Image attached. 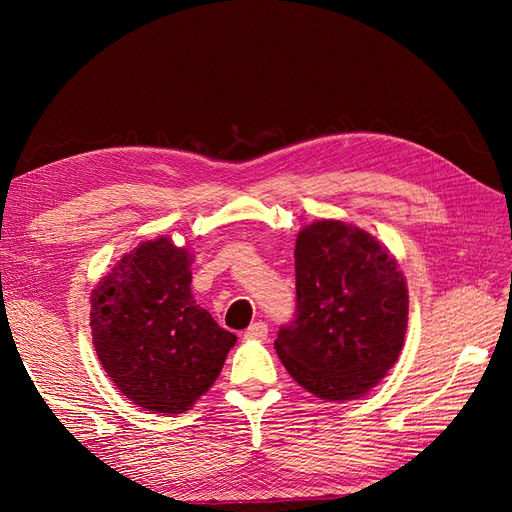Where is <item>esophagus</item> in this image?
Returning a JSON list of instances; mask_svg holds the SVG:
<instances>
[{
  "label": "esophagus",
  "instance_id": "34e87169",
  "mask_svg": "<svg viewBox=\"0 0 512 512\" xmlns=\"http://www.w3.org/2000/svg\"><path fill=\"white\" fill-rule=\"evenodd\" d=\"M267 335H269V327L265 322H254L252 327L245 331V339H258V342L267 339Z\"/></svg>",
  "mask_w": 512,
  "mask_h": 512
}]
</instances>
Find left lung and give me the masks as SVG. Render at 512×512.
I'll use <instances>...</instances> for the list:
<instances>
[{
  "mask_svg": "<svg viewBox=\"0 0 512 512\" xmlns=\"http://www.w3.org/2000/svg\"><path fill=\"white\" fill-rule=\"evenodd\" d=\"M297 314L275 350L305 391L329 401L365 395L399 359L408 288L397 260L359 226L320 220L294 245Z\"/></svg>",
  "mask_w": 512,
  "mask_h": 512,
  "instance_id": "obj_1",
  "label": "left lung"
}]
</instances>
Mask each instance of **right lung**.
I'll return each instance as SVG.
<instances>
[{"label": "right lung", "instance_id": "1", "mask_svg": "<svg viewBox=\"0 0 512 512\" xmlns=\"http://www.w3.org/2000/svg\"><path fill=\"white\" fill-rule=\"evenodd\" d=\"M192 254L168 237L123 256L91 292L100 365L132 404L181 414L211 389L237 337L192 294Z\"/></svg>", "mask_w": 512, "mask_h": 512}]
</instances>
